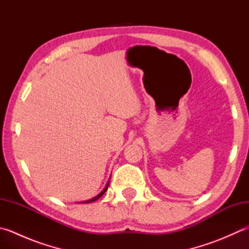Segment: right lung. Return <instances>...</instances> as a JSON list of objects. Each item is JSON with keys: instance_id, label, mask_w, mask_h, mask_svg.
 Listing matches in <instances>:
<instances>
[{"instance_id": "obj_1", "label": "right lung", "mask_w": 249, "mask_h": 249, "mask_svg": "<svg viewBox=\"0 0 249 249\" xmlns=\"http://www.w3.org/2000/svg\"><path fill=\"white\" fill-rule=\"evenodd\" d=\"M108 184H109V182H108V183H107V185H106V187H105V189H104V190H103V191L101 192V193H100V194H98L97 196H95V197H94V198H92V199H89V200H87V201H83V203H92V201H95L96 199H98V198H100V197H101V196H103V194H104V193H105V192L107 191V189H108Z\"/></svg>"}]
</instances>
